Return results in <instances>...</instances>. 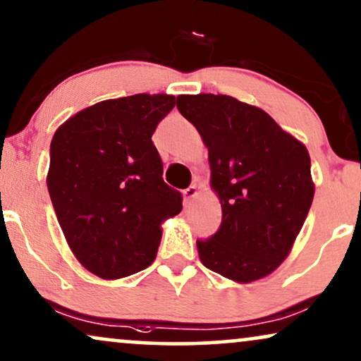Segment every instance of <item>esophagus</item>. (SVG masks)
Listing matches in <instances>:
<instances>
[{
	"instance_id": "34e87169",
	"label": "esophagus",
	"mask_w": 361,
	"mask_h": 361,
	"mask_svg": "<svg viewBox=\"0 0 361 361\" xmlns=\"http://www.w3.org/2000/svg\"><path fill=\"white\" fill-rule=\"evenodd\" d=\"M183 196H185V202L190 203L191 200H195L196 196H198V186H196V185L188 186V188L183 191Z\"/></svg>"
}]
</instances>
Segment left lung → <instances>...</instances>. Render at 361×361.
Wrapping results in <instances>:
<instances>
[{
	"label": "left lung",
	"instance_id": "left-lung-1",
	"mask_svg": "<svg viewBox=\"0 0 361 361\" xmlns=\"http://www.w3.org/2000/svg\"><path fill=\"white\" fill-rule=\"evenodd\" d=\"M193 123L221 203V226L196 241L200 259L236 283L268 276L288 257L312 207L308 149L267 111L226 94H180Z\"/></svg>",
	"mask_w": 361,
	"mask_h": 361
}]
</instances>
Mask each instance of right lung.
I'll return each instance as SVG.
<instances>
[{
  "label": "right lung",
  "mask_w": 361,
  "mask_h": 361,
  "mask_svg": "<svg viewBox=\"0 0 361 361\" xmlns=\"http://www.w3.org/2000/svg\"><path fill=\"white\" fill-rule=\"evenodd\" d=\"M175 103L163 93L104 99L53 136L47 185L54 213L76 259L103 280L149 267L161 223L183 208L152 141Z\"/></svg>",
  "instance_id": "1"
}]
</instances>
